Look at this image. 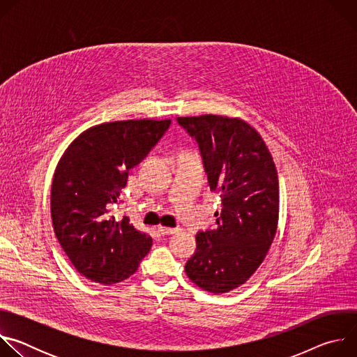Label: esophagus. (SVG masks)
I'll return each mask as SVG.
<instances>
[{
  "instance_id": "34e87169",
  "label": "esophagus",
  "mask_w": 357,
  "mask_h": 357,
  "mask_svg": "<svg viewBox=\"0 0 357 357\" xmlns=\"http://www.w3.org/2000/svg\"><path fill=\"white\" fill-rule=\"evenodd\" d=\"M158 231L165 236V234H174L176 231V229H172V227H165V226H160L158 227Z\"/></svg>"
}]
</instances>
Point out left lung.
Masks as SVG:
<instances>
[{
    "instance_id": "obj_1",
    "label": "left lung",
    "mask_w": 357,
    "mask_h": 357,
    "mask_svg": "<svg viewBox=\"0 0 357 357\" xmlns=\"http://www.w3.org/2000/svg\"><path fill=\"white\" fill-rule=\"evenodd\" d=\"M176 120L197 141L209 186L222 197L218 227L197 233L185 271L203 291L225 294L256 273L275 237L277 168L261 135L241 119L205 114Z\"/></svg>"
}]
</instances>
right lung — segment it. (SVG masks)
Wrapping results in <instances>:
<instances>
[{
	"label": "right lung",
	"instance_id": "right-lung-1",
	"mask_svg": "<svg viewBox=\"0 0 357 357\" xmlns=\"http://www.w3.org/2000/svg\"><path fill=\"white\" fill-rule=\"evenodd\" d=\"M171 120L103 123L83 131L63 152L50 189L55 234L75 268L87 280L113 285L131 277L152 238L112 211L139 164Z\"/></svg>",
	"mask_w": 357,
	"mask_h": 357
}]
</instances>
